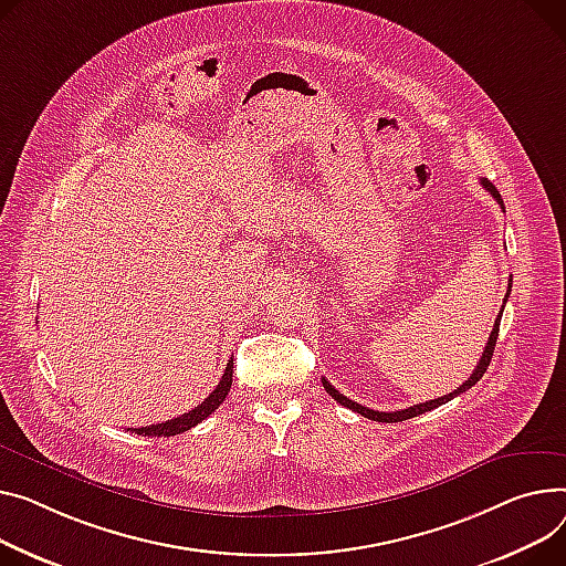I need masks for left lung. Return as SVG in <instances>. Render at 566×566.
<instances>
[{
  "mask_svg": "<svg viewBox=\"0 0 566 566\" xmlns=\"http://www.w3.org/2000/svg\"><path fill=\"white\" fill-rule=\"evenodd\" d=\"M480 184H482V188L484 191H489L492 193V198L501 205V209L505 211V207H503V198H501V193H499V188L489 181V179H480ZM510 291H512V286H507V293H505V297H503V307H505V303H507V297H510ZM501 316H503V310H501V314H499V318H496V323H494V329H492V334H489V342H486V346H484V350H482V357H480V361H478V366H475V370L471 373V378L462 385V387H458L453 394H448V396H441V398H434V400H426V402H421V405H413V407H407V409H398V411H375V409H368V407H364V405H359V402H355V400H350V398H346L342 391H336L325 378H323V387H325V391L336 400V402H342L344 407H348V409H353V411H357V413H361L364 419H370V421H380V423H398V421H407V419H413V417H419V413H426V411H430V409H434V407H439V405H446L448 400H453L455 396H460V394H464L467 389H471L475 382H480V378L484 375V370H486V366H489V361H492V355H494V348H496V338H499V327H501Z\"/></svg>",
  "mask_w": 566,
  "mask_h": 566,
  "instance_id": "obj_1",
  "label": "left lung"
}]
</instances>
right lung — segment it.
Instances as JSON below:
<instances>
[{
	"mask_svg": "<svg viewBox=\"0 0 566 566\" xmlns=\"http://www.w3.org/2000/svg\"><path fill=\"white\" fill-rule=\"evenodd\" d=\"M232 370H234V359L228 361V366H224V373H222V378H220L218 387H216V389L205 398V402L198 405L196 409L181 413V417H177V419L157 423V426L134 428L132 432H134V434H143V437H172V434H179V432H186V430L196 428L198 423H202V421L209 417L211 411H216V409L222 405L224 398H228V394H230V389H232V378H234Z\"/></svg>",
	"mask_w": 566,
	"mask_h": 566,
	"instance_id": "add662e5",
	"label": "right lung"
}]
</instances>
